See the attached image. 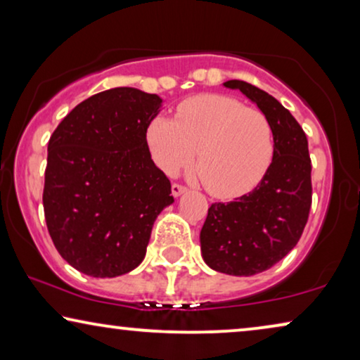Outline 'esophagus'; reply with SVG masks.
<instances>
[{"instance_id":"34e87169","label":"esophagus","mask_w":360,"mask_h":360,"mask_svg":"<svg viewBox=\"0 0 360 360\" xmlns=\"http://www.w3.org/2000/svg\"><path fill=\"white\" fill-rule=\"evenodd\" d=\"M185 190L186 188L181 184H172V195H174V196H180Z\"/></svg>"}]
</instances>
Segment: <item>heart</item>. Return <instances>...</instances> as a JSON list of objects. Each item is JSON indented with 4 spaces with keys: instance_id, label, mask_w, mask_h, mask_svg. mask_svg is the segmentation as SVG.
Returning a JSON list of instances; mask_svg holds the SVG:
<instances>
[{
    "instance_id": "heart-1",
    "label": "heart",
    "mask_w": 360,
    "mask_h": 360,
    "mask_svg": "<svg viewBox=\"0 0 360 360\" xmlns=\"http://www.w3.org/2000/svg\"><path fill=\"white\" fill-rule=\"evenodd\" d=\"M176 121L155 117L147 127L152 160L174 175L193 162L201 184L218 198L252 191L274 159V134L262 111L226 95H196L176 106Z\"/></svg>"
}]
</instances>
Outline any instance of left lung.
<instances>
[{"label":"left lung","instance_id":"1","mask_svg":"<svg viewBox=\"0 0 360 360\" xmlns=\"http://www.w3.org/2000/svg\"><path fill=\"white\" fill-rule=\"evenodd\" d=\"M224 86L243 91L267 117L274 159L250 193L210 206L201 252L211 269L249 277L280 262L302 238L311 208V159L302 126L272 95L240 80Z\"/></svg>","mask_w":360,"mask_h":360}]
</instances>
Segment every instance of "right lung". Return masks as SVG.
Returning <instances> with one entry per match:
<instances>
[{
	"label": "right lung",
	"instance_id": "right-lung-1",
	"mask_svg": "<svg viewBox=\"0 0 360 360\" xmlns=\"http://www.w3.org/2000/svg\"><path fill=\"white\" fill-rule=\"evenodd\" d=\"M160 103L137 88H111L77 105L51 136L44 216L58 254L83 274L136 269L155 218L174 203L147 146Z\"/></svg>",
	"mask_w": 360,
	"mask_h": 360
}]
</instances>
